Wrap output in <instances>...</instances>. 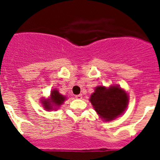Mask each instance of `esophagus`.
<instances>
[{
	"label": "esophagus",
	"mask_w": 160,
	"mask_h": 160,
	"mask_svg": "<svg viewBox=\"0 0 160 160\" xmlns=\"http://www.w3.org/2000/svg\"><path fill=\"white\" fill-rule=\"evenodd\" d=\"M75 98L78 99H81V98H82V94H77V95H75Z\"/></svg>",
	"instance_id": "34e87169"
}]
</instances>
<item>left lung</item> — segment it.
Listing matches in <instances>:
<instances>
[{"instance_id": "left-lung-1", "label": "left lung", "mask_w": 160, "mask_h": 160, "mask_svg": "<svg viewBox=\"0 0 160 160\" xmlns=\"http://www.w3.org/2000/svg\"><path fill=\"white\" fill-rule=\"evenodd\" d=\"M96 112L106 121H111L122 114L128 104L127 93L118 87H96L90 98Z\"/></svg>"}]
</instances>
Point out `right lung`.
<instances>
[{
	"mask_svg": "<svg viewBox=\"0 0 160 160\" xmlns=\"http://www.w3.org/2000/svg\"><path fill=\"white\" fill-rule=\"evenodd\" d=\"M65 99H66V97L59 94L57 90H53L50 94V98L42 100V102L43 103L44 107L48 111V110H51L53 108V106L59 107L61 104H62Z\"/></svg>",
	"mask_w": 160,
	"mask_h": 160,
	"instance_id": "right-lung-1",
	"label": "right lung"
}]
</instances>
